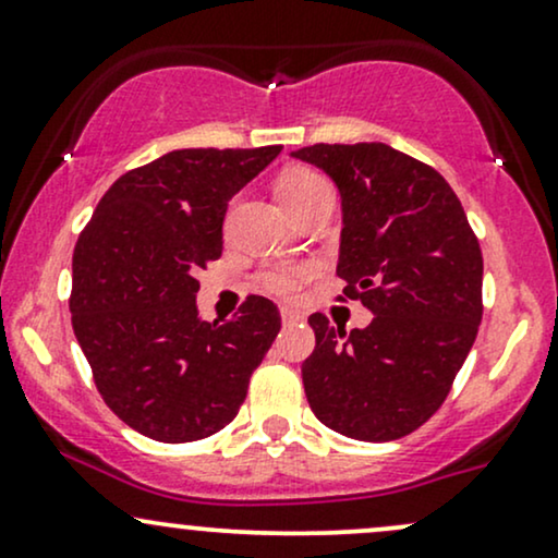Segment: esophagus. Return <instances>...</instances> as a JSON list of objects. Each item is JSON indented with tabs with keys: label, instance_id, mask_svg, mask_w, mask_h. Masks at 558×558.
Listing matches in <instances>:
<instances>
[{
	"label": "esophagus",
	"instance_id": "34e87169",
	"mask_svg": "<svg viewBox=\"0 0 558 558\" xmlns=\"http://www.w3.org/2000/svg\"><path fill=\"white\" fill-rule=\"evenodd\" d=\"M280 317H283V325H296V322L304 319L301 317V312H296V308H291V306L280 308Z\"/></svg>",
	"mask_w": 558,
	"mask_h": 558
}]
</instances>
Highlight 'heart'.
<instances>
[{
	"label": "heart",
	"instance_id": "b5f03b06",
	"mask_svg": "<svg viewBox=\"0 0 558 558\" xmlns=\"http://www.w3.org/2000/svg\"><path fill=\"white\" fill-rule=\"evenodd\" d=\"M275 192H278L286 210L293 213L296 207L317 197V194L330 192V186H327V181L322 179L317 171L306 169V166H291V169H286L278 177ZM312 275L314 265H278L262 270L257 280L267 293H272V296H296Z\"/></svg>",
	"mask_w": 558,
	"mask_h": 558
}]
</instances>
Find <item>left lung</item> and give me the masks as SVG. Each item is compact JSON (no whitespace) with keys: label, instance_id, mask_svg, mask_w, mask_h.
<instances>
[{"label":"left lung","instance_id":"obj_1","mask_svg":"<svg viewBox=\"0 0 558 558\" xmlns=\"http://www.w3.org/2000/svg\"><path fill=\"white\" fill-rule=\"evenodd\" d=\"M343 197L340 301H361L366 330L308 317L317 345L301 364L306 400L332 432L392 441L447 400L483 317V254L458 194L424 160L385 143L308 145Z\"/></svg>","mask_w":558,"mask_h":558}]
</instances>
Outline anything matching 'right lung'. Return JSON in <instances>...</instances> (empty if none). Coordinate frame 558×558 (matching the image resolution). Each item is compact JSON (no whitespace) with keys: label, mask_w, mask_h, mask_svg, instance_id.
I'll list each match as a JSON object with an SVG mask.
<instances>
[{"label":"right lung","mask_w":558,"mask_h":558,"mask_svg":"<svg viewBox=\"0 0 558 558\" xmlns=\"http://www.w3.org/2000/svg\"><path fill=\"white\" fill-rule=\"evenodd\" d=\"M283 145L186 147L126 171L72 254V330L100 398L156 441H197L236 418L280 332L278 306L246 296L233 319L199 322V267L223 252L228 199Z\"/></svg>","instance_id":"right-lung-1"}]
</instances>
